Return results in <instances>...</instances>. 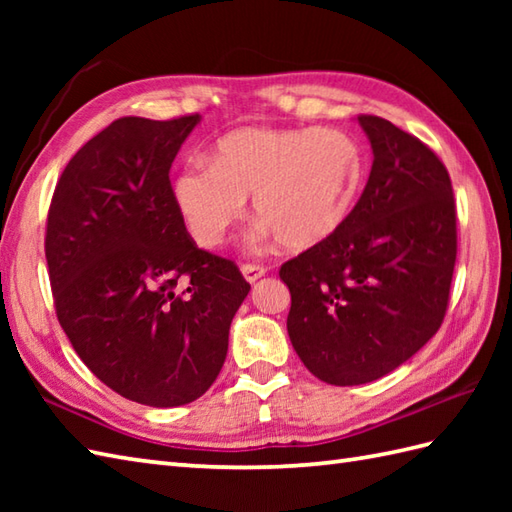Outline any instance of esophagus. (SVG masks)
I'll use <instances>...</instances> for the list:
<instances>
[{
	"label": "esophagus",
	"instance_id": "34e87169",
	"mask_svg": "<svg viewBox=\"0 0 512 512\" xmlns=\"http://www.w3.org/2000/svg\"><path fill=\"white\" fill-rule=\"evenodd\" d=\"M242 275L248 281V284H255L257 279H262L266 275V268L259 266V264H244L242 266Z\"/></svg>",
	"mask_w": 512,
	"mask_h": 512
}]
</instances>
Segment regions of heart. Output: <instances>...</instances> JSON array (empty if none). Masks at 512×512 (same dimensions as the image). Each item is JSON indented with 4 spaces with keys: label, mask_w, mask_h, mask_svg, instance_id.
Wrapping results in <instances>:
<instances>
[{
    "label": "heart",
    "mask_w": 512,
    "mask_h": 512,
    "mask_svg": "<svg viewBox=\"0 0 512 512\" xmlns=\"http://www.w3.org/2000/svg\"><path fill=\"white\" fill-rule=\"evenodd\" d=\"M367 158L361 143L334 127H242L173 178V200L204 248L224 242L253 195L259 237H279L290 250L328 242L361 198Z\"/></svg>",
    "instance_id": "b5f03b06"
}]
</instances>
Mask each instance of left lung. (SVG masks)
<instances>
[{
  "mask_svg": "<svg viewBox=\"0 0 512 512\" xmlns=\"http://www.w3.org/2000/svg\"><path fill=\"white\" fill-rule=\"evenodd\" d=\"M374 162L339 233L281 266L292 347L323 383L394 372L440 330L458 257L455 200L433 151L380 116H358Z\"/></svg>",
  "mask_w": 512,
  "mask_h": 512,
  "instance_id": "obj_1",
  "label": "left lung"
}]
</instances>
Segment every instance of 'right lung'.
Here are the masks:
<instances>
[{
    "label": "right lung",
    "mask_w": 512,
    "mask_h": 512,
    "mask_svg": "<svg viewBox=\"0 0 512 512\" xmlns=\"http://www.w3.org/2000/svg\"><path fill=\"white\" fill-rule=\"evenodd\" d=\"M198 123L118 118L72 156L48 211L63 332L101 383L149 407L213 385L250 290L235 262L195 246L173 200L171 162Z\"/></svg>",
    "instance_id": "1"
}]
</instances>
